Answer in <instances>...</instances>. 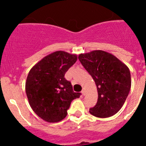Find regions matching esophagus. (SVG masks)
Returning <instances> with one entry per match:
<instances>
[{"label":"esophagus","instance_id":"obj_1","mask_svg":"<svg viewBox=\"0 0 146 146\" xmlns=\"http://www.w3.org/2000/svg\"><path fill=\"white\" fill-rule=\"evenodd\" d=\"M81 93H82V95H85V90H82V92H81Z\"/></svg>","mask_w":146,"mask_h":146}]
</instances>
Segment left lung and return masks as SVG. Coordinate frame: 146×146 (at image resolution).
<instances>
[{"label": "left lung", "instance_id": "1", "mask_svg": "<svg viewBox=\"0 0 146 146\" xmlns=\"http://www.w3.org/2000/svg\"><path fill=\"white\" fill-rule=\"evenodd\" d=\"M78 59L95 80L98 89V102L90 109V113L99 118L117 114L131 89L129 68L113 54L102 50L80 54Z\"/></svg>", "mask_w": 146, "mask_h": 146}]
</instances>
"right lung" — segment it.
I'll use <instances>...</instances> for the list:
<instances>
[{
    "instance_id": "1",
    "label": "right lung",
    "mask_w": 146,
    "mask_h": 146,
    "mask_svg": "<svg viewBox=\"0 0 146 146\" xmlns=\"http://www.w3.org/2000/svg\"><path fill=\"white\" fill-rule=\"evenodd\" d=\"M76 54L57 51L44 57L29 70L25 82L29 104L35 114L50 123L58 122L67 115L74 92L65 73L77 61Z\"/></svg>"
}]
</instances>
